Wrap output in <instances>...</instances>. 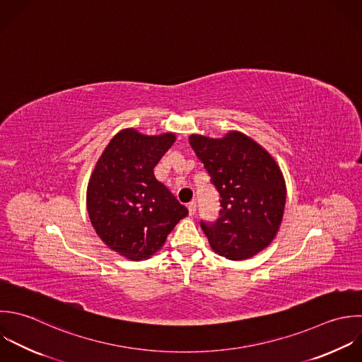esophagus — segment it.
<instances>
[{"label":"esophagus","mask_w":362,"mask_h":362,"mask_svg":"<svg viewBox=\"0 0 362 362\" xmlns=\"http://www.w3.org/2000/svg\"><path fill=\"white\" fill-rule=\"evenodd\" d=\"M187 209H189V214H190V216H194L196 209H197L196 202H190V203H189V206H187Z\"/></svg>","instance_id":"1"}]
</instances>
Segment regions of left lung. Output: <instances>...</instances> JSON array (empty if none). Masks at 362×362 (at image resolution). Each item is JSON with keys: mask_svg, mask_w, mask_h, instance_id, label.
Here are the masks:
<instances>
[{"mask_svg": "<svg viewBox=\"0 0 362 362\" xmlns=\"http://www.w3.org/2000/svg\"><path fill=\"white\" fill-rule=\"evenodd\" d=\"M189 141L220 197L217 220H200L211 248L233 261L254 257L279 230L286 202L282 172L244 134L231 132L223 139L192 135Z\"/></svg>", "mask_w": 362, "mask_h": 362, "instance_id": "8db88e82", "label": "left lung"}]
</instances>
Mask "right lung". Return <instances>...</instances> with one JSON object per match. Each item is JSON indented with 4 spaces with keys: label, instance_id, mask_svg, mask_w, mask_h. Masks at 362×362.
I'll list each match as a JSON object with an SVG mask.
<instances>
[{
    "label": "right lung",
    "instance_id": "add662e5",
    "mask_svg": "<svg viewBox=\"0 0 362 362\" xmlns=\"http://www.w3.org/2000/svg\"><path fill=\"white\" fill-rule=\"evenodd\" d=\"M175 142L173 134L118 132L101 153L87 189V210L98 237L119 255L148 259L187 216L153 168Z\"/></svg>",
    "mask_w": 362,
    "mask_h": 362
}]
</instances>
